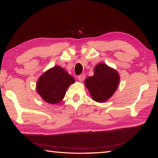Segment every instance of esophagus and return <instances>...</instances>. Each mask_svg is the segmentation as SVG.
<instances>
[{
	"label": "esophagus",
	"mask_w": 158,
	"mask_h": 158,
	"mask_svg": "<svg viewBox=\"0 0 158 158\" xmlns=\"http://www.w3.org/2000/svg\"><path fill=\"white\" fill-rule=\"evenodd\" d=\"M77 79H78V80L80 82H82L85 79V74H81V75H79L78 77H77Z\"/></svg>",
	"instance_id": "1"
}]
</instances>
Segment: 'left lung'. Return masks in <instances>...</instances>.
<instances>
[{
  "label": "left lung",
  "instance_id": "left-lung-1",
  "mask_svg": "<svg viewBox=\"0 0 158 158\" xmlns=\"http://www.w3.org/2000/svg\"><path fill=\"white\" fill-rule=\"evenodd\" d=\"M119 82L120 76L116 69L100 63L95 67L93 76L85 79L84 84L93 100L104 102L114 94Z\"/></svg>",
  "mask_w": 158,
  "mask_h": 158
}]
</instances>
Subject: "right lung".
Segmentation results:
<instances>
[{
    "label": "right lung",
    "mask_w": 158,
    "mask_h": 158,
    "mask_svg": "<svg viewBox=\"0 0 158 158\" xmlns=\"http://www.w3.org/2000/svg\"><path fill=\"white\" fill-rule=\"evenodd\" d=\"M74 79L63 68L56 65L44 73L36 84L37 93L44 102L55 105L63 100Z\"/></svg>",
    "instance_id": "1"
}]
</instances>
